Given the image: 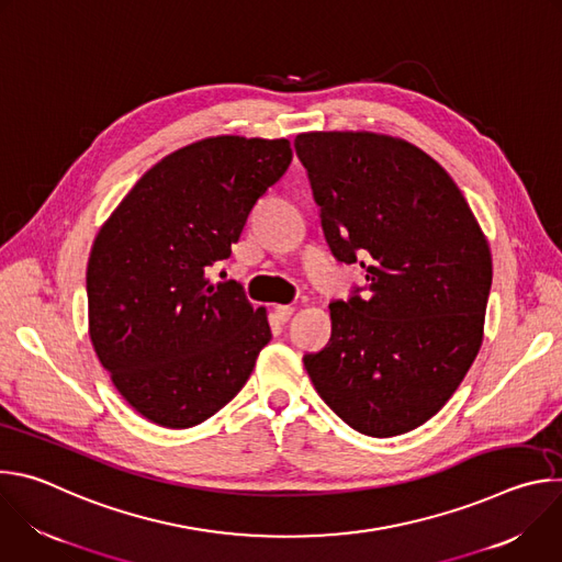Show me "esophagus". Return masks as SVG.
<instances>
[{"label": "esophagus", "instance_id": "obj_1", "mask_svg": "<svg viewBox=\"0 0 562 562\" xmlns=\"http://www.w3.org/2000/svg\"><path fill=\"white\" fill-rule=\"evenodd\" d=\"M293 306H289V304H278L276 306V317L280 319V323H289V317L293 315Z\"/></svg>", "mask_w": 562, "mask_h": 562}]
</instances>
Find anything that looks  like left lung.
<instances>
[{
    "label": "left lung",
    "mask_w": 562,
    "mask_h": 562,
    "mask_svg": "<svg viewBox=\"0 0 562 562\" xmlns=\"http://www.w3.org/2000/svg\"><path fill=\"white\" fill-rule=\"evenodd\" d=\"M293 144L331 254L367 269V295L329 304V345L304 369L356 431L407 434L445 407L483 345L490 243L451 176L412 142L311 131Z\"/></svg>",
    "instance_id": "1"
}]
</instances>
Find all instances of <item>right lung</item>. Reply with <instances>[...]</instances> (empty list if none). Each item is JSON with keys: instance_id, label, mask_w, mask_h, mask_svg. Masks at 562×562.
<instances>
[{"instance_id": "obj_1", "label": "right lung", "mask_w": 562, "mask_h": 562, "mask_svg": "<svg viewBox=\"0 0 562 562\" xmlns=\"http://www.w3.org/2000/svg\"><path fill=\"white\" fill-rule=\"evenodd\" d=\"M291 142L217 135L150 167L102 224L87 269L89 336L126 403L189 429L243 389L271 340L265 306L206 269L231 256Z\"/></svg>"}]
</instances>
